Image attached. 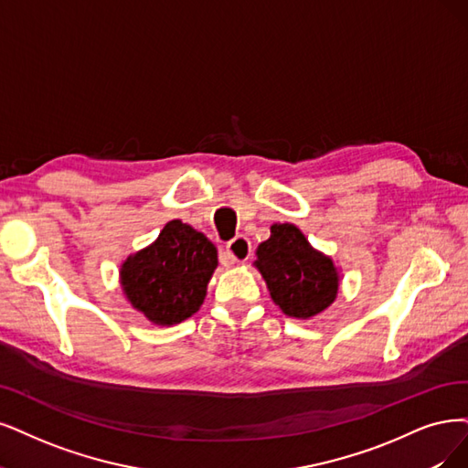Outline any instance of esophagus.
<instances>
[{
  "label": "esophagus",
  "mask_w": 468,
  "mask_h": 468,
  "mask_svg": "<svg viewBox=\"0 0 468 468\" xmlns=\"http://www.w3.org/2000/svg\"><path fill=\"white\" fill-rule=\"evenodd\" d=\"M225 252H228V256L231 258L233 262H245L250 258L252 245L245 235H237L235 239L229 240L228 245H225Z\"/></svg>",
  "instance_id": "34e87169"
}]
</instances>
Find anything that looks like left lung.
Instances as JSON below:
<instances>
[{
	"label": "left lung",
	"mask_w": 468,
	"mask_h": 468,
	"mask_svg": "<svg viewBox=\"0 0 468 468\" xmlns=\"http://www.w3.org/2000/svg\"><path fill=\"white\" fill-rule=\"evenodd\" d=\"M256 268L270 295L285 314L310 318L330 306L337 295V270L332 258L310 247L292 223L271 225V235L256 250Z\"/></svg>",
	"instance_id": "obj_1"
}]
</instances>
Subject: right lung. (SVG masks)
Returning a JSON list of instances; mask_svg holds the SVG:
<instances>
[{
	"label": "right lung",
	"mask_w": 468,
	"mask_h": 468,
	"mask_svg": "<svg viewBox=\"0 0 468 468\" xmlns=\"http://www.w3.org/2000/svg\"><path fill=\"white\" fill-rule=\"evenodd\" d=\"M218 266L216 247L190 225L173 219L158 240L127 258L121 283L131 304L154 324H179L195 314Z\"/></svg>",
	"instance_id": "add662e5"
}]
</instances>
